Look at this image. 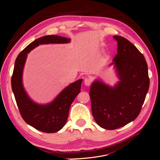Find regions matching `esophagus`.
<instances>
[{"label": "esophagus", "instance_id": "34e87169", "mask_svg": "<svg viewBox=\"0 0 160 160\" xmlns=\"http://www.w3.org/2000/svg\"><path fill=\"white\" fill-rule=\"evenodd\" d=\"M91 78H88V77H87V78L85 79V81H84V84L86 85V86H89L91 84Z\"/></svg>", "mask_w": 160, "mask_h": 160}]
</instances>
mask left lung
Instances as JSON below:
<instances>
[{"instance_id":"1","label":"left lung","mask_w":160,"mask_h":160,"mask_svg":"<svg viewBox=\"0 0 160 160\" xmlns=\"http://www.w3.org/2000/svg\"><path fill=\"white\" fill-rule=\"evenodd\" d=\"M113 38L118 42V54L109 66H113L119 81L110 86L95 79L89 90L95 122L108 130L122 128L135 119L149 86L143 55L124 37L114 35Z\"/></svg>"}]
</instances>
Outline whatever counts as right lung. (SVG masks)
I'll use <instances>...</instances> for the list:
<instances>
[{
  "label": "right lung",
  "mask_w": 160,
  "mask_h": 160,
  "mask_svg": "<svg viewBox=\"0 0 160 160\" xmlns=\"http://www.w3.org/2000/svg\"><path fill=\"white\" fill-rule=\"evenodd\" d=\"M70 42L71 38L58 35L40 37L25 47L14 62L11 85L18 109L27 124L42 132L55 133L64 127L68 119L70 106L80 93L83 79L77 80L67 86L51 102L38 103L30 98L23 85L22 75L27 55L41 45L66 44Z\"/></svg>",
  "instance_id": "right-lung-1"
}]
</instances>
